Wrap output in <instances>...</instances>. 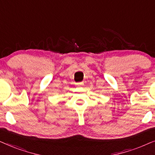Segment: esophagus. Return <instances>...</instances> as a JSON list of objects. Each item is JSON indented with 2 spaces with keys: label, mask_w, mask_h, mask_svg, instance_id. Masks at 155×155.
Instances as JSON below:
<instances>
[{
  "label": "esophagus",
  "mask_w": 155,
  "mask_h": 155,
  "mask_svg": "<svg viewBox=\"0 0 155 155\" xmlns=\"http://www.w3.org/2000/svg\"><path fill=\"white\" fill-rule=\"evenodd\" d=\"M84 83L83 82H78V83H76V85L78 86H81V85H83Z\"/></svg>",
  "instance_id": "esophagus-1"
}]
</instances>
